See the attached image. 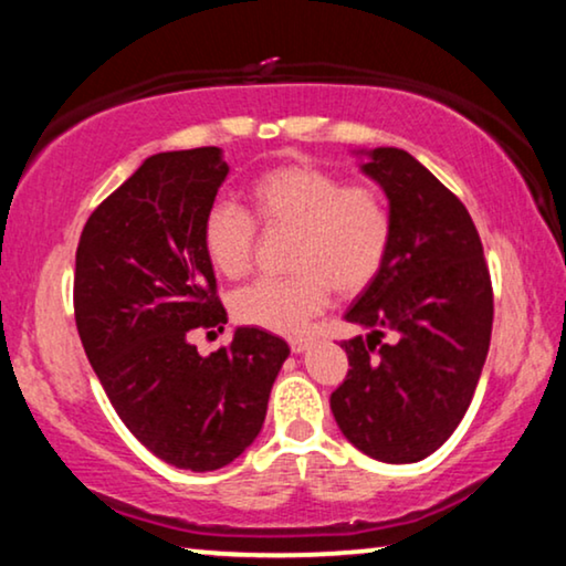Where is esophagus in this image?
Returning <instances> with one entry per match:
<instances>
[{
    "instance_id": "esophagus-1",
    "label": "esophagus",
    "mask_w": 566,
    "mask_h": 566,
    "mask_svg": "<svg viewBox=\"0 0 566 566\" xmlns=\"http://www.w3.org/2000/svg\"><path fill=\"white\" fill-rule=\"evenodd\" d=\"M307 346H311V338H303V336H297V338H290V349H292V354H303Z\"/></svg>"
}]
</instances>
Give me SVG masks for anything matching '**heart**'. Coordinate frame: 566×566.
I'll list each match as a JSON object with an SVG mask.
<instances>
[{
  "mask_svg": "<svg viewBox=\"0 0 566 566\" xmlns=\"http://www.w3.org/2000/svg\"><path fill=\"white\" fill-rule=\"evenodd\" d=\"M253 220L266 232H295L287 279H263L240 290L232 313L248 326L297 334L328 305L365 292L386 266L394 217L378 188L352 184L321 165L290 163L253 178L248 188ZM228 201L209 207L201 224L207 261L224 279L253 266L255 228Z\"/></svg>",
  "mask_w": 566,
  "mask_h": 566,
  "instance_id": "heart-1",
  "label": "heart"
}]
</instances>
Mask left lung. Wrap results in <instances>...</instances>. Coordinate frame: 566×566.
<instances>
[{"instance_id": "obj_1", "label": "left lung", "mask_w": 566, "mask_h": 566, "mask_svg": "<svg viewBox=\"0 0 566 566\" xmlns=\"http://www.w3.org/2000/svg\"><path fill=\"white\" fill-rule=\"evenodd\" d=\"M386 193L394 240L378 279L344 318L346 380L331 411L346 440L382 463L432 455L469 409L492 338V279L455 193L398 147L354 149Z\"/></svg>"}]
</instances>
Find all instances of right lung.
Listing matches in <instances>:
<instances>
[{"mask_svg":"<svg viewBox=\"0 0 566 566\" xmlns=\"http://www.w3.org/2000/svg\"><path fill=\"white\" fill-rule=\"evenodd\" d=\"M220 147L147 157L90 214L74 269V318L113 409L160 461L217 471L259 437L290 346L238 326L201 357L196 328L224 331L201 224L228 178Z\"/></svg>","mask_w":566,"mask_h":566,"instance_id":"1","label":"right lung"}]
</instances>
